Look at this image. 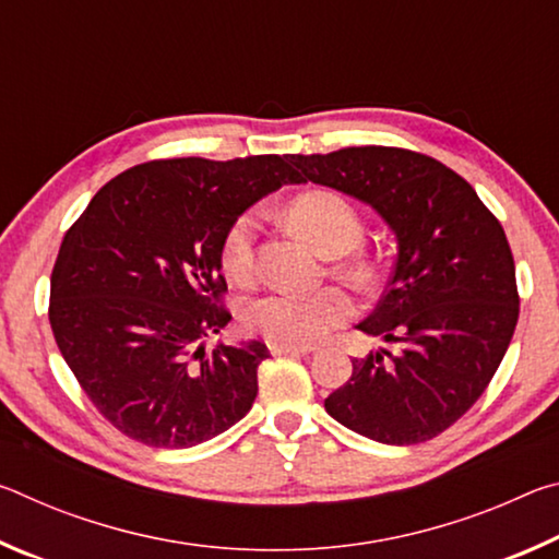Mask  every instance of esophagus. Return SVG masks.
Segmentation results:
<instances>
[{
  "mask_svg": "<svg viewBox=\"0 0 559 559\" xmlns=\"http://www.w3.org/2000/svg\"><path fill=\"white\" fill-rule=\"evenodd\" d=\"M271 355H290V357H306L313 353V347H290V345H276L269 343Z\"/></svg>",
  "mask_w": 559,
  "mask_h": 559,
  "instance_id": "esophagus-1",
  "label": "esophagus"
}]
</instances>
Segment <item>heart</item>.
I'll return each instance as SVG.
<instances>
[{
	"mask_svg": "<svg viewBox=\"0 0 559 559\" xmlns=\"http://www.w3.org/2000/svg\"><path fill=\"white\" fill-rule=\"evenodd\" d=\"M288 219L316 249L328 259L347 257L362 241V219L355 206L335 192H306L288 206ZM259 222L253 212H243L224 231L219 261L226 276L246 283L253 273V246H257ZM340 276L362 283L367 266L349 259L337 266ZM353 316V302L343 290L325 288L310 296L271 290L243 302L241 320L251 333H259L276 345L310 347L323 340Z\"/></svg>",
	"mask_w": 559,
	"mask_h": 559,
	"instance_id": "1",
	"label": "heart"
}]
</instances>
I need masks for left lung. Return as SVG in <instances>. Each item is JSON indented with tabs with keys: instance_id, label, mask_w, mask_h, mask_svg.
<instances>
[{
	"instance_id": "8db88e82",
	"label": "left lung",
	"mask_w": 559,
	"mask_h": 559,
	"mask_svg": "<svg viewBox=\"0 0 559 559\" xmlns=\"http://www.w3.org/2000/svg\"><path fill=\"white\" fill-rule=\"evenodd\" d=\"M288 159L302 182L370 204L396 239L390 286L357 330L400 343V353L353 359V377L325 412L390 447L439 437L486 392L518 323L503 226L466 179L412 150L367 145Z\"/></svg>"
}]
</instances>
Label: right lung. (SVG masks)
<instances>
[{
    "label": "right lung",
    "instance_id": "right-lung-1",
    "mask_svg": "<svg viewBox=\"0 0 559 559\" xmlns=\"http://www.w3.org/2000/svg\"><path fill=\"white\" fill-rule=\"evenodd\" d=\"M300 182L288 155L155 159L112 177L66 231L51 273L56 345L126 437L189 449L249 414L269 347L202 343L231 320L219 246L253 202Z\"/></svg>",
    "mask_w": 559,
    "mask_h": 559
}]
</instances>
